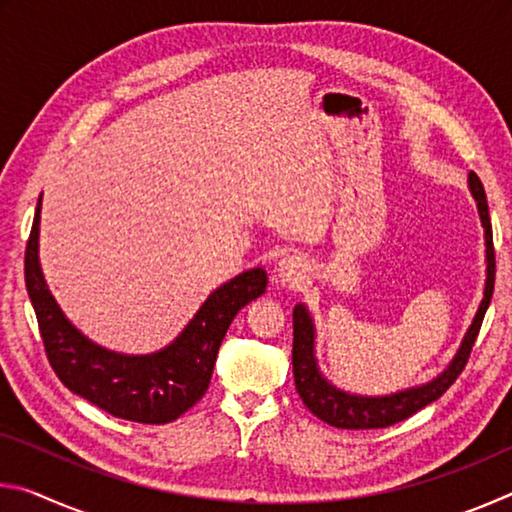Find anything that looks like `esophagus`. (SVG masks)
<instances>
[{
  "label": "esophagus",
  "instance_id": "esophagus-1",
  "mask_svg": "<svg viewBox=\"0 0 512 512\" xmlns=\"http://www.w3.org/2000/svg\"><path fill=\"white\" fill-rule=\"evenodd\" d=\"M275 277L277 282L289 284V287H298V284L307 277V264L302 262V257L298 255L282 257L280 262H277Z\"/></svg>",
  "mask_w": 512,
  "mask_h": 512
}]
</instances>
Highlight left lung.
I'll return each instance as SVG.
<instances>
[{"mask_svg": "<svg viewBox=\"0 0 512 512\" xmlns=\"http://www.w3.org/2000/svg\"><path fill=\"white\" fill-rule=\"evenodd\" d=\"M467 185L479 207V216L485 230V289L483 300L476 316L472 320L470 329H467L461 348L449 361V366L440 372L436 379L427 381V384L406 388L400 393L381 395V397H366V395H352L345 393L341 388L329 384V381L320 375V368L316 363L314 343H316V327L311 320L305 305H296L293 309V379H296V391L300 400L305 402L307 409L327 424L339 429H384L391 424L402 422L418 413L424 406L436 402L449 386L454 384L461 375L467 359H470L472 345L479 336V329L483 323L485 311L492 300V291H495V246H492V223L488 212V201H485V189L481 185L479 176L470 171L467 176Z\"/></svg>", "mask_w": 512, "mask_h": 512, "instance_id": "1", "label": "left lung"}]
</instances>
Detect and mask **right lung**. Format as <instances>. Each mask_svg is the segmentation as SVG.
I'll return each mask as SVG.
<instances>
[{
    "label": "right lung",
    "instance_id": "right-lung-1",
    "mask_svg": "<svg viewBox=\"0 0 512 512\" xmlns=\"http://www.w3.org/2000/svg\"><path fill=\"white\" fill-rule=\"evenodd\" d=\"M40 205L24 253V280L47 359L69 391L110 415L142 424L180 418L210 386L216 354L232 318L266 291L264 268H250L210 293L187 327L153 354H119L83 336L56 305L38 259Z\"/></svg>",
    "mask_w": 512,
    "mask_h": 512
}]
</instances>
